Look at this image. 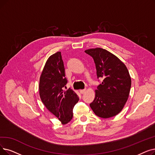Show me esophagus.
I'll use <instances>...</instances> for the list:
<instances>
[{
  "mask_svg": "<svg viewBox=\"0 0 155 155\" xmlns=\"http://www.w3.org/2000/svg\"><path fill=\"white\" fill-rule=\"evenodd\" d=\"M85 92V89H81V90H80V94H83Z\"/></svg>",
  "mask_w": 155,
  "mask_h": 155,
  "instance_id": "esophagus-1",
  "label": "esophagus"
}]
</instances>
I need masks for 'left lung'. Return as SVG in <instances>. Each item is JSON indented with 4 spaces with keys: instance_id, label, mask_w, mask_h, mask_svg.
Listing matches in <instances>:
<instances>
[{
    "instance_id": "obj_1",
    "label": "left lung",
    "mask_w": 155,
    "mask_h": 155,
    "mask_svg": "<svg viewBox=\"0 0 155 155\" xmlns=\"http://www.w3.org/2000/svg\"><path fill=\"white\" fill-rule=\"evenodd\" d=\"M94 61L97 78H102L90 106L96 115L107 118L122 110L129 96L131 78L126 66L113 54L102 48L85 51Z\"/></svg>"
}]
</instances>
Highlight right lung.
<instances>
[{
    "mask_svg": "<svg viewBox=\"0 0 155 155\" xmlns=\"http://www.w3.org/2000/svg\"><path fill=\"white\" fill-rule=\"evenodd\" d=\"M67 79L61 52L51 56L40 78L39 94L43 104L61 121L68 124L73 118V107L78 103L77 94L70 88L64 91Z\"/></svg>",
    "mask_w": 155,
    "mask_h": 155,
    "instance_id": "add662e5",
    "label": "right lung"
}]
</instances>
